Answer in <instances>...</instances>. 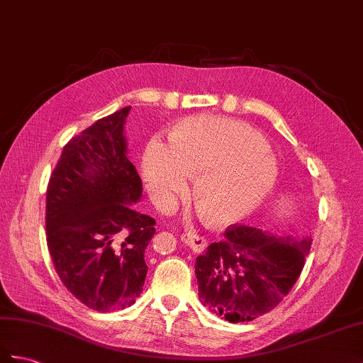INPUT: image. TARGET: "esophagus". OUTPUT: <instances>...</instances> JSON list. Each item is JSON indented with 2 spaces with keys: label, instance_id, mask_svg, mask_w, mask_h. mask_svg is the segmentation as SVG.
<instances>
[{
  "label": "esophagus",
  "instance_id": "obj_1",
  "mask_svg": "<svg viewBox=\"0 0 363 363\" xmlns=\"http://www.w3.org/2000/svg\"><path fill=\"white\" fill-rule=\"evenodd\" d=\"M180 238H182V242H183L184 245H186V246H189V248H191L194 252L205 251V248L208 246L205 238L200 237L199 234H194V233H183V234L180 235Z\"/></svg>",
  "mask_w": 363,
  "mask_h": 363
}]
</instances>
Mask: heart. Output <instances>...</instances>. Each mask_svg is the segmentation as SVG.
I'll return each instance as SVG.
<instances>
[{
	"label": "heart",
	"instance_id": "1",
	"mask_svg": "<svg viewBox=\"0 0 363 363\" xmlns=\"http://www.w3.org/2000/svg\"><path fill=\"white\" fill-rule=\"evenodd\" d=\"M141 171L158 208L171 206L197 174L192 199L206 222L229 226L251 216L277 179L267 141L243 121L197 115L177 123L171 145L147 141Z\"/></svg>",
	"mask_w": 363,
	"mask_h": 363
}]
</instances>
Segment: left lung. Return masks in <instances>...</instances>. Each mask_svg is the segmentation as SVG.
<instances>
[{"mask_svg": "<svg viewBox=\"0 0 363 363\" xmlns=\"http://www.w3.org/2000/svg\"><path fill=\"white\" fill-rule=\"evenodd\" d=\"M313 238L277 237L251 226H229L196 260L199 297L231 323L269 313L294 286Z\"/></svg>", "mask_w": 363, "mask_h": 363, "instance_id": "1", "label": "left lung"}]
</instances>
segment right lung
<instances>
[{"mask_svg":"<svg viewBox=\"0 0 363 363\" xmlns=\"http://www.w3.org/2000/svg\"><path fill=\"white\" fill-rule=\"evenodd\" d=\"M129 111L96 120L69 140L46 196L48 248L58 277L100 313L135 303L147 274L145 250L155 234V220L132 208L143 186L126 155Z\"/></svg>","mask_w":363,"mask_h":363,"instance_id":"add662e5","label":"right lung"}]
</instances>
